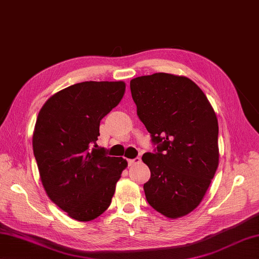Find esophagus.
I'll return each mask as SVG.
<instances>
[{"label": "esophagus", "mask_w": 259, "mask_h": 259, "mask_svg": "<svg viewBox=\"0 0 259 259\" xmlns=\"http://www.w3.org/2000/svg\"><path fill=\"white\" fill-rule=\"evenodd\" d=\"M140 161H141L140 157H137V158H135V159H129V160H128V163L130 164V166H133V164H135V163H138V162H140Z\"/></svg>", "instance_id": "34e87169"}]
</instances>
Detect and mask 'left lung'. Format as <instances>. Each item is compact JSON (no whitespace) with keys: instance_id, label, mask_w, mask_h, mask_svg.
<instances>
[{"instance_id":"1","label":"left lung","mask_w":259,"mask_h":259,"mask_svg":"<svg viewBox=\"0 0 259 259\" xmlns=\"http://www.w3.org/2000/svg\"><path fill=\"white\" fill-rule=\"evenodd\" d=\"M137 114L155 152L144 185L149 205L168 218L186 216L201 202L219 162L218 120L202 90L183 75L153 73L130 81Z\"/></svg>"}]
</instances>
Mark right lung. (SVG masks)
<instances>
[{"mask_svg": "<svg viewBox=\"0 0 259 259\" xmlns=\"http://www.w3.org/2000/svg\"><path fill=\"white\" fill-rule=\"evenodd\" d=\"M123 81H85L57 92L37 114L32 146L48 197L68 216L90 222L107 210L128 166L97 145L100 121L117 107Z\"/></svg>", "mask_w": 259, "mask_h": 259, "instance_id": "obj_1", "label": "right lung"}]
</instances>
